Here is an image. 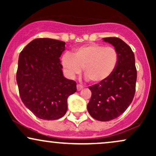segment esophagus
Here are the masks:
<instances>
[{"mask_svg":"<svg viewBox=\"0 0 156 156\" xmlns=\"http://www.w3.org/2000/svg\"><path fill=\"white\" fill-rule=\"evenodd\" d=\"M83 87V86L81 85V84H77V90L78 91H80Z\"/></svg>","mask_w":156,"mask_h":156,"instance_id":"esophagus-1","label":"esophagus"}]
</instances>
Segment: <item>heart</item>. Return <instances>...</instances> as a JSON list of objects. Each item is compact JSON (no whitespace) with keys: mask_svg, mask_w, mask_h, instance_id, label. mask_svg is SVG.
<instances>
[{"mask_svg":"<svg viewBox=\"0 0 156 156\" xmlns=\"http://www.w3.org/2000/svg\"><path fill=\"white\" fill-rule=\"evenodd\" d=\"M119 62V53L113 47L89 44L76 48L73 53H64L62 64L70 78L79 75L83 69L87 78L100 83L107 80L115 71Z\"/></svg>","mask_w":156,"mask_h":156,"instance_id":"obj_1","label":"heart"}]
</instances>
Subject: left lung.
I'll return each mask as SVG.
<instances>
[{
  "label": "left lung",
  "instance_id": "1",
  "mask_svg": "<svg viewBox=\"0 0 156 156\" xmlns=\"http://www.w3.org/2000/svg\"><path fill=\"white\" fill-rule=\"evenodd\" d=\"M103 39L117 50L119 62L108 79L89 87L92 97L87 109L94 119L107 122L120 116L131 103L135 94L137 72L133 52L124 41L117 37Z\"/></svg>",
  "mask_w": 156,
  "mask_h": 156
}]
</instances>
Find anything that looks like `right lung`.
Masks as SVG:
<instances>
[{"mask_svg":"<svg viewBox=\"0 0 156 156\" xmlns=\"http://www.w3.org/2000/svg\"><path fill=\"white\" fill-rule=\"evenodd\" d=\"M65 42L49 38L34 39L20 52L17 71L20 96L39 119L54 120L67 110V98L76 83L64 78L59 57Z\"/></svg>","mask_w":156,"mask_h":156,"instance_id":"right-lung-1","label":"right lung"}]
</instances>
